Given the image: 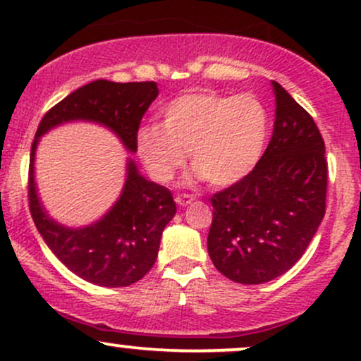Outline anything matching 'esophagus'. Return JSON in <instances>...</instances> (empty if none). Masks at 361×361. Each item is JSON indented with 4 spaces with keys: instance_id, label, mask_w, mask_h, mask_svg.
I'll list each match as a JSON object with an SVG mask.
<instances>
[{
    "instance_id": "esophagus-1",
    "label": "esophagus",
    "mask_w": 361,
    "mask_h": 361,
    "mask_svg": "<svg viewBox=\"0 0 361 361\" xmlns=\"http://www.w3.org/2000/svg\"><path fill=\"white\" fill-rule=\"evenodd\" d=\"M193 200H195L193 195H186V193H183V195H178V197H176V204L180 205V207L190 205Z\"/></svg>"
}]
</instances>
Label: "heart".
I'll use <instances>...</instances> for the list:
<instances>
[{"label": "heart", "instance_id": "obj_1", "mask_svg": "<svg viewBox=\"0 0 361 361\" xmlns=\"http://www.w3.org/2000/svg\"><path fill=\"white\" fill-rule=\"evenodd\" d=\"M270 114L255 94L188 91L161 109V126L137 132V152L154 180L168 183L192 154L195 175L231 186L255 171L270 137Z\"/></svg>", "mask_w": 361, "mask_h": 361}]
</instances>
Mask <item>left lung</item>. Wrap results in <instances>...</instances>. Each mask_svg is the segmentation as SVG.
Segmentation results:
<instances>
[{
    "instance_id": "1",
    "label": "left lung",
    "mask_w": 361,
    "mask_h": 361,
    "mask_svg": "<svg viewBox=\"0 0 361 361\" xmlns=\"http://www.w3.org/2000/svg\"><path fill=\"white\" fill-rule=\"evenodd\" d=\"M270 144L250 176L212 197L207 250L219 271L267 283L302 258L326 214L324 140L312 117L276 81Z\"/></svg>"
}]
</instances>
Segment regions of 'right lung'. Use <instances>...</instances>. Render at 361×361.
I'll return each instance as SVG.
<instances>
[{
	"mask_svg": "<svg viewBox=\"0 0 361 361\" xmlns=\"http://www.w3.org/2000/svg\"><path fill=\"white\" fill-rule=\"evenodd\" d=\"M159 90L154 81L98 80L73 91L44 115L32 144L28 204L45 244L74 275L100 287H127L151 270L164 227L176 204L168 188L149 181L128 157L120 197L98 221L81 227L57 222L45 210L35 183V152L40 137L69 122H91L109 128L122 146L137 151V130Z\"/></svg>",
	"mask_w": 361,
	"mask_h": 361,
	"instance_id": "right-lung-1",
	"label": "right lung"
}]
</instances>
